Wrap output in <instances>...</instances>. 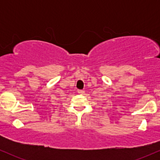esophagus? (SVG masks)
<instances>
[{"label": "esophagus", "mask_w": 160, "mask_h": 160, "mask_svg": "<svg viewBox=\"0 0 160 160\" xmlns=\"http://www.w3.org/2000/svg\"><path fill=\"white\" fill-rule=\"evenodd\" d=\"M84 92H85V91L82 90V89H78V93L79 94H84Z\"/></svg>", "instance_id": "esophagus-1"}]
</instances>
